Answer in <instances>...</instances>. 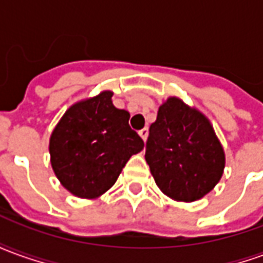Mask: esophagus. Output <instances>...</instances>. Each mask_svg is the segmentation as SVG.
<instances>
[{"label":"esophagus","instance_id":"34e87169","mask_svg":"<svg viewBox=\"0 0 263 263\" xmlns=\"http://www.w3.org/2000/svg\"><path fill=\"white\" fill-rule=\"evenodd\" d=\"M139 135H141V138H142L143 141L146 142V139H148V135H149L148 128H143V129H141V131H139Z\"/></svg>","mask_w":263,"mask_h":263}]
</instances>
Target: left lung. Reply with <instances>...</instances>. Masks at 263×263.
Segmentation results:
<instances>
[{
  "instance_id": "left-lung-1",
  "label": "left lung",
  "mask_w": 263,
  "mask_h": 263,
  "mask_svg": "<svg viewBox=\"0 0 263 263\" xmlns=\"http://www.w3.org/2000/svg\"><path fill=\"white\" fill-rule=\"evenodd\" d=\"M145 159L158 187L176 201H196L220 182L226 155L198 109L169 97L149 128Z\"/></svg>"
}]
</instances>
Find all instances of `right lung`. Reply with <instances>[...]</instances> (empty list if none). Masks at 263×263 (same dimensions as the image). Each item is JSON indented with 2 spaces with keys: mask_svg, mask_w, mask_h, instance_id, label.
<instances>
[{
  "mask_svg": "<svg viewBox=\"0 0 263 263\" xmlns=\"http://www.w3.org/2000/svg\"><path fill=\"white\" fill-rule=\"evenodd\" d=\"M112 91L73 104L50 135L49 152L56 177L70 193L96 198L117 182L143 141L128 124L129 112L115 108Z\"/></svg>",
  "mask_w": 263,
  "mask_h": 263,
  "instance_id": "1",
  "label": "right lung"
}]
</instances>
